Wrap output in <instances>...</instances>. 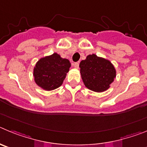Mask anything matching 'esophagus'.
Instances as JSON below:
<instances>
[{"label": "esophagus", "instance_id": "1", "mask_svg": "<svg viewBox=\"0 0 147 147\" xmlns=\"http://www.w3.org/2000/svg\"><path fill=\"white\" fill-rule=\"evenodd\" d=\"M74 67H75V68L78 69V67H79V62H75V63H74Z\"/></svg>", "mask_w": 147, "mask_h": 147}]
</instances>
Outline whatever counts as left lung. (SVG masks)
Returning <instances> with one entry per match:
<instances>
[{"label":"left lung","instance_id":"left-lung-1","mask_svg":"<svg viewBox=\"0 0 147 147\" xmlns=\"http://www.w3.org/2000/svg\"><path fill=\"white\" fill-rule=\"evenodd\" d=\"M79 67L84 85L93 92H105L116 78V71L113 64L96 54L87 55L85 60L80 61Z\"/></svg>","mask_w":147,"mask_h":147}]
</instances>
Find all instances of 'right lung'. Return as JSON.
<instances>
[{
  "instance_id": "obj_1",
  "label": "right lung",
  "mask_w": 147,
  "mask_h": 147,
  "mask_svg": "<svg viewBox=\"0 0 147 147\" xmlns=\"http://www.w3.org/2000/svg\"><path fill=\"white\" fill-rule=\"evenodd\" d=\"M71 64L57 53L41 58L36 64L33 75L34 81L45 91H52L62 85Z\"/></svg>"
}]
</instances>
